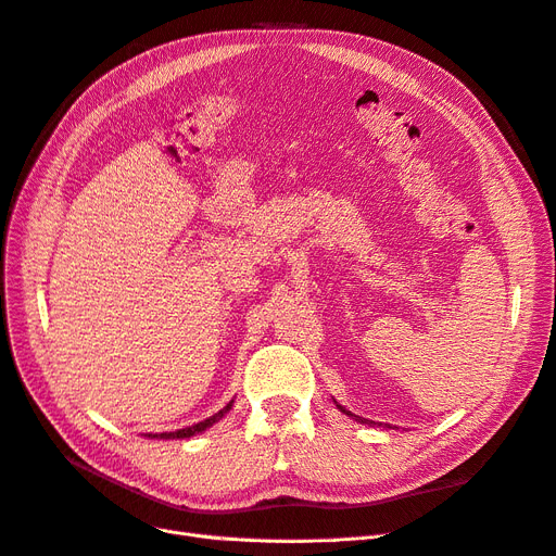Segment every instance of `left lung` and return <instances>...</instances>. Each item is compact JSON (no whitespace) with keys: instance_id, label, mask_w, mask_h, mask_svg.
Returning <instances> with one entry per match:
<instances>
[{"instance_id":"left-lung-1","label":"left lung","mask_w":556,"mask_h":556,"mask_svg":"<svg viewBox=\"0 0 556 556\" xmlns=\"http://www.w3.org/2000/svg\"><path fill=\"white\" fill-rule=\"evenodd\" d=\"M336 406H339V403H336ZM339 410H341V413H345V415H348V417H352V419H357V422H362V425H374V422H368V419H364V417L352 415V413H350V410H345L343 406H339Z\"/></svg>"}]
</instances>
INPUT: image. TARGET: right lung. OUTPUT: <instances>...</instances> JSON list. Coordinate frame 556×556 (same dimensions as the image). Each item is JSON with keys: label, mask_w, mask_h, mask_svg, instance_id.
<instances>
[{"label": "right lung", "mask_w": 556, "mask_h": 556, "mask_svg": "<svg viewBox=\"0 0 556 556\" xmlns=\"http://www.w3.org/2000/svg\"><path fill=\"white\" fill-rule=\"evenodd\" d=\"M231 406H233V399L227 403V406L223 408V410H217L215 415H211V417H206L204 422H197V425H192V427H185V429H178V431H166V433H148V439H162V441H174V439H190V435H197V433H201V431H206L208 427H213L215 422H220V419L231 410Z\"/></svg>", "instance_id": "1"}]
</instances>
